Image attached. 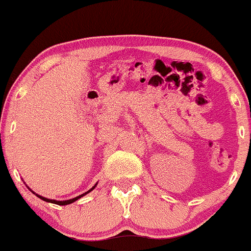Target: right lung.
Returning <instances> with one entry per match:
<instances>
[{"label": "right lung", "mask_w": 251, "mask_h": 251, "mask_svg": "<svg viewBox=\"0 0 251 251\" xmlns=\"http://www.w3.org/2000/svg\"><path fill=\"white\" fill-rule=\"evenodd\" d=\"M97 185H98V182L95 183V185L93 186V187L90 188L89 191H87V192H84L83 195H79V196H77V197L72 198V200H68V201H55V200H49V198H46V197H43V196H40V195H37V193H35V192H33L32 190H31L30 187H27V188H29V190L31 191V192H32V193H35V195L37 196L38 198H41V200H42V201H45V202H48V203H53V204H58V205H68V204H71V203L76 202L77 200H79V198H81V197H83V196H86L87 193H89L90 191H93V190H94V188L97 187ZM26 186H27V185H26Z\"/></svg>", "instance_id": "1"}]
</instances>
